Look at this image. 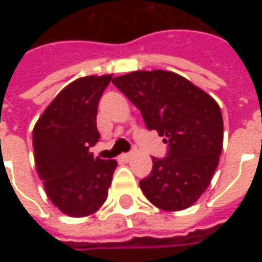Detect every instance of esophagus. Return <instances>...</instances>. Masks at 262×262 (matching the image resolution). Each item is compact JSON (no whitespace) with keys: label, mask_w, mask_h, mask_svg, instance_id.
<instances>
[{"label":"esophagus","mask_w":262,"mask_h":262,"mask_svg":"<svg viewBox=\"0 0 262 262\" xmlns=\"http://www.w3.org/2000/svg\"><path fill=\"white\" fill-rule=\"evenodd\" d=\"M133 157H135V154H133V153H125V154H122V156H120V159L125 160V161H130Z\"/></svg>","instance_id":"obj_1"}]
</instances>
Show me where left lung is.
I'll use <instances>...</instances> for the list:
<instances>
[{
  "mask_svg": "<svg viewBox=\"0 0 262 262\" xmlns=\"http://www.w3.org/2000/svg\"><path fill=\"white\" fill-rule=\"evenodd\" d=\"M112 82L170 147L165 159H153L150 176L140 181L143 193L167 212L192 206L212 181L223 148L217 102L185 77L165 70H139Z\"/></svg>",
  "mask_w": 262,
  "mask_h": 262,
  "instance_id": "left-lung-1",
  "label": "left lung"
}]
</instances>
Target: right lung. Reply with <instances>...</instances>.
Returning <instances> with one entry per match:
<instances>
[{
  "instance_id": "obj_1",
  "label": "right lung",
  "mask_w": 262,
  "mask_h": 262,
  "mask_svg": "<svg viewBox=\"0 0 262 262\" xmlns=\"http://www.w3.org/2000/svg\"><path fill=\"white\" fill-rule=\"evenodd\" d=\"M112 74L81 77L57 94L33 127L35 164L46 195L61 213L84 217L108 198L116 160L94 157L99 98Z\"/></svg>"
}]
</instances>
